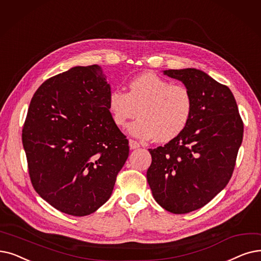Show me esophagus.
Listing matches in <instances>:
<instances>
[{
	"label": "esophagus",
	"mask_w": 261,
	"mask_h": 261,
	"mask_svg": "<svg viewBox=\"0 0 261 261\" xmlns=\"http://www.w3.org/2000/svg\"><path fill=\"white\" fill-rule=\"evenodd\" d=\"M129 146H130L131 149H137V148H140V147H141L140 143L137 142V141H134V140L129 141Z\"/></svg>",
	"instance_id": "34e87169"
}]
</instances>
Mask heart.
Listing matches in <instances>:
<instances>
[{"label":"heart","instance_id":"b5f03b06","mask_svg":"<svg viewBox=\"0 0 261 261\" xmlns=\"http://www.w3.org/2000/svg\"><path fill=\"white\" fill-rule=\"evenodd\" d=\"M108 111L118 127L138 114L140 118L129 126L132 135L167 143L187 129L193 113V98L185 85L174 84L153 72H144L129 82L128 93L112 90Z\"/></svg>","mask_w":261,"mask_h":261}]
</instances>
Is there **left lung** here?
Returning <instances> with one entry per match:
<instances>
[{
  "instance_id": "obj_1",
  "label": "left lung",
  "mask_w": 261,
  "mask_h": 261,
  "mask_svg": "<svg viewBox=\"0 0 261 261\" xmlns=\"http://www.w3.org/2000/svg\"><path fill=\"white\" fill-rule=\"evenodd\" d=\"M193 98L187 129L164 146L149 149L147 181L165 210L199 209L227 186L243 139V121L231 90L195 68L164 70Z\"/></svg>"
}]
</instances>
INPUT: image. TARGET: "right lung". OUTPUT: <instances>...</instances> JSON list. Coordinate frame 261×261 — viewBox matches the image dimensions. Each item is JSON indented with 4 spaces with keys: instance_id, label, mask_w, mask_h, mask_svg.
Listing matches in <instances>:
<instances>
[{
    "instance_id": "add662e5",
    "label": "right lung",
    "mask_w": 261,
    "mask_h": 261,
    "mask_svg": "<svg viewBox=\"0 0 261 261\" xmlns=\"http://www.w3.org/2000/svg\"><path fill=\"white\" fill-rule=\"evenodd\" d=\"M110 93L98 65L73 67L39 86L22 129L34 189L74 217L111 197L129 155V141L108 111Z\"/></svg>"
}]
</instances>
